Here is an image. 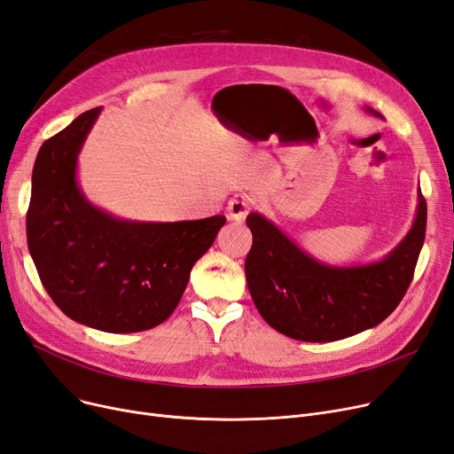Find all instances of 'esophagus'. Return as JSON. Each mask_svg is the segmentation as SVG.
Returning <instances> with one entry per match:
<instances>
[{"instance_id":"34e87169","label":"esophagus","mask_w":454,"mask_h":454,"mask_svg":"<svg viewBox=\"0 0 454 454\" xmlns=\"http://www.w3.org/2000/svg\"><path fill=\"white\" fill-rule=\"evenodd\" d=\"M226 209H228V219H230V221L241 223V221L247 219V215L250 213L252 202H250L248 196H235L233 200H230V204H228Z\"/></svg>"}]
</instances>
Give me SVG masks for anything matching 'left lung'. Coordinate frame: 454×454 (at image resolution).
Here are the masks:
<instances>
[{
    "label": "left lung",
    "instance_id": "1",
    "mask_svg": "<svg viewBox=\"0 0 454 454\" xmlns=\"http://www.w3.org/2000/svg\"><path fill=\"white\" fill-rule=\"evenodd\" d=\"M418 199L416 221L406 238L384 260L358 267L313 260L263 215L250 213L252 248L245 274L262 317L284 336L313 343L345 340L380 325L410 287L425 241L427 202L421 191Z\"/></svg>",
    "mask_w": 454,
    "mask_h": 454
}]
</instances>
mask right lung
I'll use <instances>...</instances> for the list:
<instances>
[{
	"label": "right lung",
	"instance_id": "obj_1",
	"mask_svg": "<svg viewBox=\"0 0 454 454\" xmlns=\"http://www.w3.org/2000/svg\"><path fill=\"white\" fill-rule=\"evenodd\" d=\"M100 111H85L38 150L27 247L44 289L70 319L111 333L143 332L170 317L226 216L131 223L94 207L75 168Z\"/></svg>",
	"mask_w": 454,
	"mask_h": 454
}]
</instances>
